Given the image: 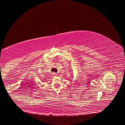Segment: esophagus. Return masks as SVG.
<instances>
[{
	"mask_svg": "<svg viewBox=\"0 0 125 125\" xmlns=\"http://www.w3.org/2000/svg\"><path fill=\"white\" fill-rule=\"evenodd\" d=\"M52 74V75L53 77H55V76H56V73H54V72H53Z\"/></svg>",
	"mask_w": 125,
	"mask_h": 125,
	"instance_id": "1",
	"label": "esophagus"
}]
</instances>
